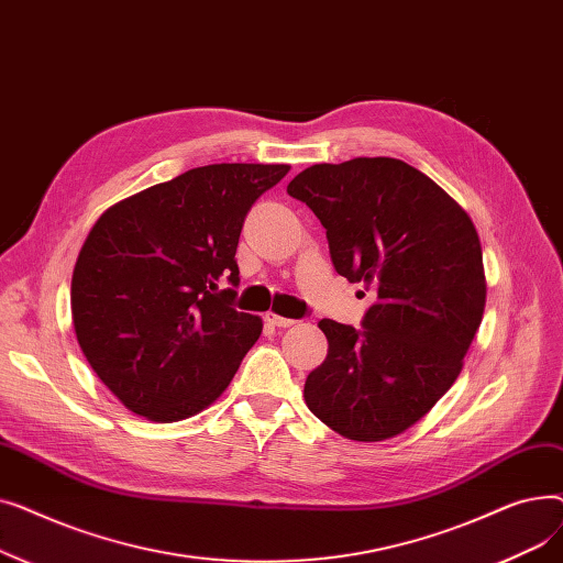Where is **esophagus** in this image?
<instances>
[{"instance_id":"34e87169","label":"esophagus","mask_w":563,"mask_h":563,"mask_svg":"<svg viewBox=\"0 0 563 563\" xmlns=\"http://www.w3.org/2000/svg\"><path fill=\"white\" fill-rule=\"evenodd\" d=\"M264 319L272 323V327H278V329H287V327H294V319H287V317H280V314H276V312H266L264 314Z\"/></svg>"}]
</instances>
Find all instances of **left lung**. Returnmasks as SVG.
<instances>
[{
	"mask_svg": "<svg viewBox=\"0 0 563 563\" xmlns=\"http://www.w3.org/2000/svg\"><path fill=\"white\" fill-rule=\"evenodd\" d=\"M287 194L327 228L335 272L374 297L363 329L319 321L329 353L306 404L349 440L399 435L454 386L482 323L479 234L448 191L393 157L314 164Z\"/></svg>",
	"mask_w": 563,
	"mask_h": 563,
	"instance_id": "left-lung-1",
	"label": "left lung"
}]
</instances>
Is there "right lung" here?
Listing matches in <instances>:
<instances>
[{
	"instance_id": "1",
	"label": "right lung",
	"mask_w": 563,
	"mask_h": 563,
	"mask_svg": "<svg viewBox=\"0 0 563 563\" xmlns=\"http://www.w3.org/2000/svg\"><path fill=\"white\" fill-rule=\"evenodd\" d=\"M287 164H210L111 205L79 251L73 327L88 365L153 422L221 397L262 333L232 308L234 253L253 202ZM228 279L233 287L221 290Z\"/></svg>"
}]
</instances>
